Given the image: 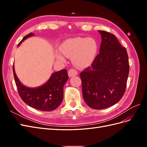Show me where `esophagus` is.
<instances>
[{
    "mask_svg": "<svg viewBox=\"0 0 147 147\" xmlns=\"http://www.w3.org/2000/svg\"><path fill=\"white\" fill-rule=\"evenodd\" d=\"M77 74H78L77 71L74 69H71L68 71V75L70 77L75 76V75H77Z\"/></svg>",
    "mask_w": 147,
    "mask_h": 147,
    "instance_id": "1",
    "label": "esophagus"
}]
</instances>
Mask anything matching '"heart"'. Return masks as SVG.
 <instances>
[{"label": "heart", "mask_w": 147, "mask_h": 147, "mask_svg": "<svg viewBox=\"0 0 147 147\" xmlns=\"http://www.w3.org/2000/svg\"><path fill=\"white\" fill-rule=\"evenodd\" d=\"M61 50L67 57L72 58L74 64L78 67H84L94 61L98 50V45L94 38L89 37H75L65 40L61 45ZM57 58L63 57L57 53Z\"/></svg>", "instance_id": "b5f03b06"}]
</instances>
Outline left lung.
<instances>
[{
    "label": "left lung",
    "mask_w": 147,
    "mask_h": 147,
    "mask_svg": "<svg viewBox=\"0 0 147 147\" xmlns=\"http://www.w3.org/2000/svg\"><path fill=\"white\" fill-rule=\"evenodd\" d=\"M98 31L102 38L99 53L80 74L83 99L97 110L109 108L122 98L129 71L126 49L113 34Z\"/></svg>",
    "instance_id": "left-lung-1"
}]
</instances>
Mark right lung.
<instances>
[{
	"mask_svg": "<svg viewBox=\"0 0 147 147\" xmlns=\"http://www.w3.org/2000/svg\"><path fill=\"white\" fill-rule=\"evenodd\" d=\"M30 33L22 39L18 46L24 40L34 36ZM13 75L19 95L26 104L41 111H52L57 109L63 100V88L68 80V74L65 69L52 74L48 80L43 85L36 88L25 86L17 77L13 67Z\"/></svg>",
	"mask_w": 147,
	"mask_h": 147,
	"instance_id": "right-lung-1",
	"label": "right lung"
}]
</instances>
